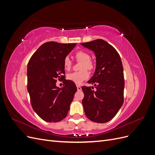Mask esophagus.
Wrapping results in <instances>:
<instances>
[{"instance_id":"34e87169","label":"esophagus","mask_w":155,"mask_h":155,"mask_svg":"<svg viewBox=\"0 0 155 155\" xmlns=\"http://www.w3.org/2000/svg\"><path fill=\"white\" fill-rule=\"evenodd\" d=\"M77 90H78V91H81V87L80 86L77 85Z\"/></svg>"}]
</instances>
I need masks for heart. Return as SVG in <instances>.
I'll use <instances>...</instances> for the list:
<instances>
[{"mask_svg":"<svg viewBox=\"0 0 155 155\" xmlns=\"http://www.w3.org/2000/svg\"><path fill=\"white\" fill-rule=\"evenodd\" d=\"M76 58L82 61L81 65L80 71L74 72L67 75V79L68 80L74 82V83L81 84L83 81H85L89 76V73L85 68L88 70H92L94 68V64L90 60L91 57L88 54L83 51H79L76 54ZM64 68L66 70H69L72 66V61L69 57H66L63 61Z\"/></svg>","mask_w":155,"mask_h":155,"instance_id":"obj_1","label":"heart"}]
</instances>
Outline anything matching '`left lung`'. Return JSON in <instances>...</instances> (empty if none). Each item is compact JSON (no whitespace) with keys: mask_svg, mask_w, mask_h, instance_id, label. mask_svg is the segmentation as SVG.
<instances>
[{"mask_svg":"<svg viewBox=\"0 0 155 155\" xmlns=\"http://www.w3.org/2000/svg\"><path fill=\"white\" fill-rule=\"evenodd\" d=\"M94 51L96 67L88 83L93 87H83L82 100L87 118L96 123H106L118 113L124 103V76L122 62L116 49L103 39L81 43Z\"/></svg>","mask_w":155,"mask_h":155,"instance_id":"1","label":"left lung"}]
</instances>
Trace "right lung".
Listing matches in <instances>:
<instances>
[{"label":"right lung","mask_w":155,"mask_h":155,"mask_svg":"<svg viewBox=\"0 0 155 155\" xmlns=\"http://www.w3.org/2000/svg\"><path fill=\"white\" fill-rule=\"evenodd\" d=\"M76 45L47 42L28 63L27 88L31 104L35 113L47 122H58L67 116L77 91L75 83L66 79L63 87L56 86V79L65 78L64 59Z\"/></svg>","instance_id":"add662e5"}]
</instances>
